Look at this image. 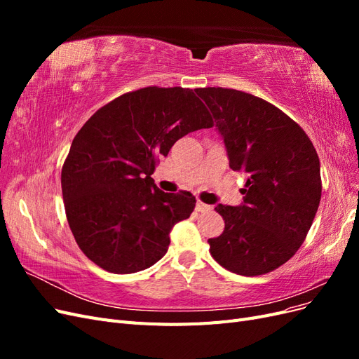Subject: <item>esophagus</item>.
Masks as SVG:
<instances>
[{"mask_svg":"<svg viewBox=\"0 0 359 359\" xmlns=\"http://www.w3.org/2000/svg\"><path fill=\"white\" fill-rule=\"evenodd\" d=\"M211 210H212L211 205H206V203H203L201 201L196 202V211H199V212H210Z\"/></svg>","mask_w":359,"mask_h":359,"instance_id":"34e87169","label":"esophagus"}]
</instances>
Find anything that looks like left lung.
Listing matches in <instances>:
<instances>
[{
  "label": "left lung",
  "instance_id": "1",
  "mask_svg": "<svg viewBox=\"0 0 359 359\" xmlns=\"http://www.w3.org/2000/svg\"><path fill=\"white\" fill-rule=\"evenodd\" d=\"M196 93L217 121L231 169L247 173L244 203L215 206L224 231L208 240L210 253L235 274H268L297 253L318 212V153L290 116L260 97L220 86Z\"/></svg>",
  "mask_w": 359,
  "mask_h": 359
}]
</instances>
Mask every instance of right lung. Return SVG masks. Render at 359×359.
<instances>
[{"label": "right lung", "instance_id": "add662e5", "mask_svg": "<svg viewBox=\"0 0 359 359\" xmlns=\"http://www.w3.org/2000/svg\"><path fill=\"white\" fill-rule=\"evenodd\" d=\"M206 106L190 88L147 86L100 107L74 136L61 170L67 222L95 265L132 274L166 255L169 233L196 199L154 184L161 156L178 139L212 127Z\"/></svg>", "mask_w": 359, "mask_h": 359}]
</instances>
